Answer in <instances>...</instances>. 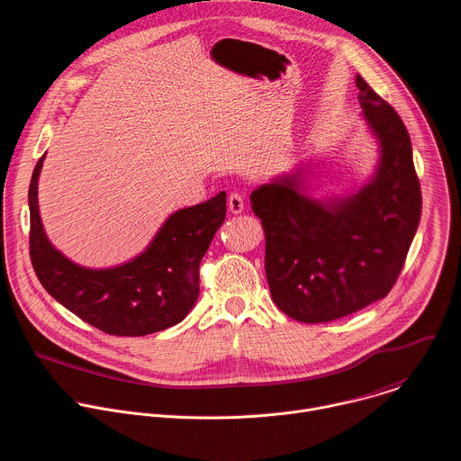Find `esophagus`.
I'll list each match as a JSON object with an SVG mask.
<instances>
[{
    "label": "esophagus",
    "instance_id": "1",
    "mask_svg": "<svg viewBox=\"0 0 461 461\" xmlns=\"http://www.w3.org/2000/svg\"><path fill=\"white\" fill-rule=\"evenodd\" d=\"M228 210H230V213H233V215L242 213V212H244V199H242V195L231 194V195L228 197Z\"/></svg>",
    "mask_w": 461,
    "mask_h": 461
}]
</instances>
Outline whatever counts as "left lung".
<instances>
[{"mask_svg": "<svg viewBox=\"0 0 461 461\" xmlns=\"http://www.w3.org/2000/svg\"><path fill=\"white\" fill-rule=\"evenodd\" d=\"M362 119L378 148L373 174L344 195L317 197L315 167L300 161L251 192L266 231V276L275 303L303 322H331L394 285L421 215L407 128L357 76Z\"/></svg>", "mask_w": 461, "mask_h": 461, "instance_id": "1", "label": "left lung"}]
</instances>
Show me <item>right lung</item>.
<instances>
[{
	"label": "right lung",
	"instance_id": "1",
	"mask_svg": "<svg viewBox=\"0 0 461 461\" xmlns=\"http://www.w3.org/2000/svg\"><path fill=\"white\" fill-rule=\"evenodd\" d=\"M45 156L29 188L31 258L43 287L108 335L144 337L183 322L199 298V264L226 219V194L170 213L130 260L86 267L61 253L43 228L38 183Z\"/></svg>",
	"mask_w": 461,
	"mask_h": 461
}]
</instances>
